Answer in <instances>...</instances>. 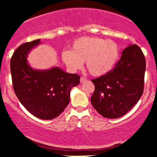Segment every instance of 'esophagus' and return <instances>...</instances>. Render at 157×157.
<instances>
[{"instance_id": "34e87169", "label": "esophagus", "mask_w": 157, "mask_h": 157, "mask_svg": "<svg viewBox=\"0 0 157 157\" xmlns=\"http://www.w3.org/2000/svg\"><path fill=\"white\" fill-rule=\"evenodd\" d=\"M80 82L81 83H82V82H86V77H80Z\"/></svg>"}]
</instances>
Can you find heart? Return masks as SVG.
<instances>
[{
    "instance_id": "obj_1",
    "label": "heart",
    "mask_w": 157,
    "mask_h": 157,
    "mask_svg": "<svg viewBox=\"0 0 157 157\" xmlns=\"http://www.w3.org/2000/svg\"><path fill=\"white\" fill-rule=\"evenodd\" d=\"M61 57L70 71L80 69L86 62L89 72L92 76L100 77L116 66L120 57V47L112 40L81 37L72 43L71 51L64 50Z\"/></svg>"
}]
</instances>
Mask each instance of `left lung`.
<instances>
[{"label":"left lung","instance_id":"left-lung-1","mask_svg":"<svg viewBox=\"0 0 157 157\" xmlns=\"http://www.w3.org/2000/svg\"><path fill=\"white\" fill-rule=\"evenodd\" d=\"M145 59L137 45H129L120 60L106 75L93 79V107L102 117L115 119L123 116L139 101L143 93Z\"/></svg>","mask_w":157,"mask_h":157}]
</instances>
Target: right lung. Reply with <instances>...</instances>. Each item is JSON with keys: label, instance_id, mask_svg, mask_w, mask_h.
Returning <instances> with one entry per match:
<instances>
[{"label": "right lung", "instance_id": "right-lung-1", "mask_svg": "<svg viewBox=\"0 0 157 157\" xmlns=\"http://www.w3.org/2000/svg\"><path fill=\"white\" fill-rule=\"evenodd\" d=\"M40 44V39L25 43L14 52L10 61L12 85L21 103L36 117L52 120L60 114L70 101L71 88L80 77L54 66L35 69L29 64V52Z\"/></svg>", "mask_w": 157, "mask_h": 157}]
</instances>
